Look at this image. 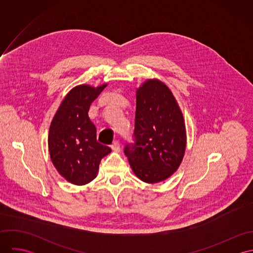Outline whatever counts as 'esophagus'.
Returning <instances> with one entry per match:
<instances>
[{
  "mask_svg": "<svg viewBox=\"0 0 253 253\" xmlns=\"http://www.w3.org/2000/svg\"><path fill=\"white\" fill-rule=\"evenodd\" d=\"M111 148L114 152H120L121 147H120V142L119 141H115L113 144L111 145Z\"/></svg>",
  "mask_w": 253,
  "mask_h": 253,
  "instance_id": "esophagus-1",
  "label": "esophagus"
}]
</instances>
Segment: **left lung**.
Wrapping results in <instances>:
<instances>
[{
    "label": "left lung",
    "instance_id": "obj_1",
    "mask_svg": "<svg viewBox=\"0 0 253 253\" xmlns=\"http://www.w3.org/2000/svg\"><path fill=\"white\" fill-rule=\"evenodd\" d=\"M134 127L135 144L125 149L134 174L148 184L169 178L185 155L186 126L172 91L159 79L136 88Z\"/></svg>",
    "mask_w": 253,
    "mask_h": 253
}]
</instances>
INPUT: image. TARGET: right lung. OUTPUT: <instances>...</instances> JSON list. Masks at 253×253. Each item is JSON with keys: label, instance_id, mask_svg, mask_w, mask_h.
Here are the masks:
<instances>
[{"label": "right lung", "instance_id": "right-lung-1", "mask_svg": "<svg viewBox=\"0 0 253 253\" xmlns=\"http://www.w3.org/2000/svg\"><path fill=\"white\" fill-rule=\"evenodd\" d=\"M108 84H79L66 94L50 123L47 144L50 160L58 173L82 186L97 176L99 164L111 153L96 140V128L88 117L91 102Z\"/></svg>", "mask_w": 253, "mask_h": 253}]
</instances>
